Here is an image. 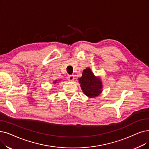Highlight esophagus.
<instances>
[{"instance_id":"34e87169","label":"esophagus","mask_w":149,"mask_h":149,"mask_svg":"<svg viewBox=\"0 0 149 149\" xmlns=\"http://www.w3.org/2000/svg\"><path fill=\"white\" fill-rule=\"evenodd\" d=\"M68 79L69 81H72L74 80V75H69L68 77Z\"/></svg>"}]
</instances>
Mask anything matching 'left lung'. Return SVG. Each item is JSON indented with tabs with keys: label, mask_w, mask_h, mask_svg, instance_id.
Segmentation results:
<instances>
[{
	"label": "left lung",
	"mask_w": 149,
	"mask_h": 149,
	"mask_svg": "<svg viewBox=\"0 0 149 149\" xmlns=\"http://www.w3.org/2000/svg\"><path fill=\"white\" fill-rule=\"evenodd\" d=\"M78 80L83 93L89 98L96 97L102 93L101 78L95 76L89 68L83 70L81 77Z\"/></svg>",
	"instance_id": "8db88e82"
}]
</instances>
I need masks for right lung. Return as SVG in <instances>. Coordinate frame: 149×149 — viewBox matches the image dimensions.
Masks as SVG:
<instances>
[{"mask_svg": "<svg viewBox=\"0 0 149 149\" xmlns=\"http://www.w3.org/2000/svg\"><path fill=\"white\" fill-rule=\"evenodd\" d=\"M53 83H54V84H56V83H58V80H55V81H54V82H53Z\"/></svg>", "mask_w": 149, "mask_h": 149, "instance_id": "1", "label": "right lung"}]
</instances>
